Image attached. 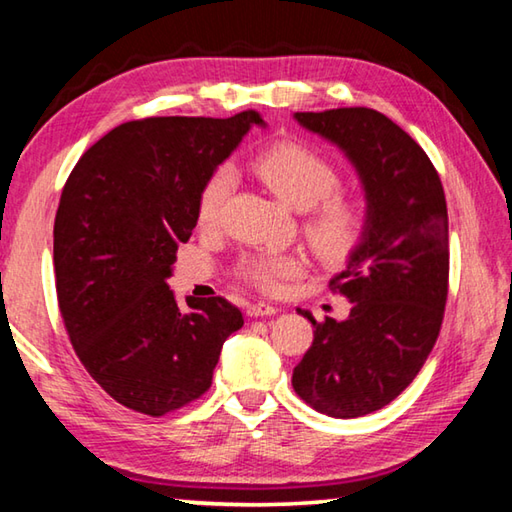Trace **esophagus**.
<instances>
[{
	"mask_svg": "<svg viewBox=\"0 0 512 512\" xmlns=\"http://www.w3.org/2000/svg\"><path fill=\"white\" fill-rule=\"evenodd\" d=\"M246 314L250 318H259V316H273L277 314V309L273 305H268V302H253V305H248Z\"/></svg>",
	"mask_w": 512,
	"mask_h": 512,
	"instance_id": "1",
	"label": "esophagus"
}]
</instances>
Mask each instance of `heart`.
<instances>
[{"label":"heart","mask_w":512,"mask_h":512,"mask_svg":"<svg viewBox=\"0 0 512 512\" xmlns=\"http://www.w3.org/2000/svg\"><path fill=\"white\" fill-rule=\"evenodd\" d=\"M257 176L296 210H305L300 230L309 248L323 262H345L361 246L370 228V212L363 198L343 192V171L323 151L305 142H277L255 158ZM235 169L216 167L198 192L196 216L203 228L223 219L225 205L235 192ZM298 253H246L232 273L239 282L262 293H277L305 271Z\"/></svg>","instance_id":"1"}]
</instances>
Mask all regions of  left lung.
I'll list each match as a JSON object with an SVG mask.
<instances>
[{
  "label": "left lung",
  "mask_w": 512,
  "mask_h": 512,
  "mask_svg": "<svg viewBox=\"0 0 512 512\" xmlns=\"http://www.w3.org/2000/svg\"><path fill=\"white\" fill-rule=\"evenodd\" d=\"M296 119L357 164L370 228L329 282L352 302L350 318L316 323L305 311L314 341L291 384L318 413L361 418L391 404L436 345L449 291L445 192L422 146L377 110L296 112Z\"/></svg>",
  "instance_id": "8db88e82"
}]
</instances>
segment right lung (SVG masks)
Segmentation results:
<instances>
[{
	"mask_svg": "<svg viewBox=\"0 0 512 512\" xmlns=\"http://www.w3.org/2000/svg\"><path fill=\"white\" fill-rule=\"evenodd\" d=\"M253 124H264L257 110L126 121L69 173L54 223L58 309L76 357L126 409L160 418L196 402L244 325L221 296L187 298L183 311L164 280L205 178Z\"/></svg>",
	"mask_w": 512,
	"mask_h": 512,
	"instance_id": "add662e5",
	"label": "right lung"
}]
</instances>
